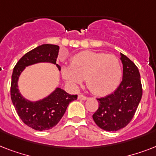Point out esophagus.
Returning <instances> with one entry per match:
<instances>
[{
	"label": "esophagus",
	"instance_id": "1",
	"mask_svg": "<svg viewBox=\"0 0 156 156\" xmlns=\"http://www.w3.org/2000/svg\"><path fill=\"white\" fill-rule=\"evenodd\" d=\"M78 100H87L88 99L87 96H85V95H78Z\"/></svg>",
	"mask_w": 156,
	"mask_h": 156
}]
</instances>
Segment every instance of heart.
<instances>
[{"label":"heart","instance_id":"heart-1","mask_svg":"<svg viewBox=\"0 0 156 156\" xmlns=\"http://www.w3.org/2000/svg\"><path fill=\"white\" fill-rule=\"evenodd\" d=\"M62 76L68 83L79 86L83 79L96 95L110 94L118 87L122 70L118 58L104 52L83 51L71 58L70 66L62 68Z\"/></svg>","mask_w":156,"mask_h":156}]
</instances>
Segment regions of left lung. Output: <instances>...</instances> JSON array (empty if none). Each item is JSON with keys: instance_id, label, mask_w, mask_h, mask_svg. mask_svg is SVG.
Segmentation results:
<instances>
[{"instance_id": "left-lung-1", "label": "left lung", "mask_w": 156, "mask_h": 156, "mask_svg": "<svg viewBox=\"0 0 156 156\" xmlns=\"http://www.w3.org/2000/svg\"><path fill=\"white\" fill-rule=\"evenodd\" d=\"M123 78L115 91L97 99L99 108L93 114V120L100 128L116 131L126 127L133 119L143 95L140 73L138 67L124 54Z\"/></svg>"}]
</instances>
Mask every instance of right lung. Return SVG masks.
<instances>
[{
  "label": "right lung",
  "mask_w": 156,
  "mask_h": 156,
  "mask_svg": "<svg viewBox=\"0 0 156 156\" xmlns=\"http://www.w3.org/2000/svg\"><path fill=\"white\" fill-rule=\"evenodd\" d=\"M59 46L42 44L26 53L14 66L10 86L11 100L17 113L27 126L35 130L43 131L57 125L66 111L69 104L77 100V95H69L61 88H56L48 97L36 102H31L22 96L18 88V77L26 66L39 62L56 64Z\"/></svg>",
  "instance_id": "obj_1"
}]
</instances>
